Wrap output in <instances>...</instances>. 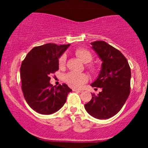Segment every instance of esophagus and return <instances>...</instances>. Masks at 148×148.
<instances>
[{
  "mask_svg": "<svg viewBox=\"0 0 148 148\" xmlns=\"http://www.w3.org/2000/svg\"><path fill=\"white\" fill-rule=\"evenodd\" d=\"M72 90L75 91V92H81L83 91L81 89H76V88H74V89H72Z\"/></svg>",
  "mask_w": 148,
  "mask_h": 148,
  "instance_id": "obj_1",
  "label": "esophagus"
}]
</instances>
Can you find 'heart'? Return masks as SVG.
<instances>
[{
    "label": "heart",
    "mask_w": 148,
    "mask_h": 148,
    "mask_svg": "<svg viewBox=\"0 0 148 148\" xmlns=\"http://www.w3.org/2000/svg\"><path fill=\"white\" fill-rule=\"evenodd\" d=\"M75 54L84 63L87 64V67L92 74L99 72V67L96 64L88 63L92 60L93 55L89 50L86 48H79L75 51ZM66 63V56L63 54L59 58L58 65L60 69L64 68ZM88 75L85 73L69 72L64 76V80L68 86L72 88H79L88 81Z\"/></svg>",
    "instance_id": "b5f03b06"
}]
</instances>
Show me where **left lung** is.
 <instances>
[{
	"label": "left lung",
	"mask_w": 148,
	"mask_h": 148,
	"mask_svg": "<svg viewBox=\"0 0 148 148\" xmlns=\"http://www.w3.org/2000/svg\"><path fill=\"white\" fill-rule=\"evenodd\" d=\"M91 45L103 62L99 76L91 86L101 88V91L97 95L92 94L85 108L94 118L108 119L121 110L130 95L131 69L126 58L117 49L103 41Z\"/></svg>",
	"instance_id": "1"
}]
</instances>
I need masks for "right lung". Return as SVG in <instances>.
Here are the masks:
<instances>
[{"label":"right lung","mask_w":148,"mask_h":148,"mask_svg":"<svg viewBox=\"0 0 148 148\" xmlns=\"http://www.w3.org/2000/svg\"><path fill=\"white\" fill-rule=\"evenodd\" d=\"M70 45L49 43L35 47L22 61L20 68L21 90L31 108L40 114L58 111L72 90L66 84L53 86L50 75L58 70V58Z\"/></svg>","instance_id":"1"}]
</instances>
